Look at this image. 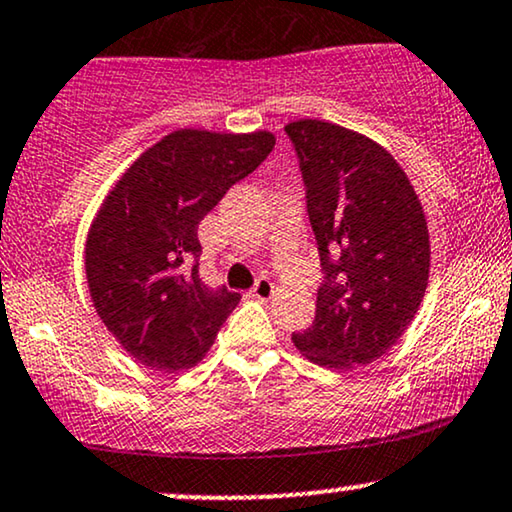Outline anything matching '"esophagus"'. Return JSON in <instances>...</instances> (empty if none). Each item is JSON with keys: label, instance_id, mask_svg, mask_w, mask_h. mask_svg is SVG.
<instances>
[{"label": "esophagus", "instance_id": "esophagus-1", "mask_svg": "<svg viewBox=\"0 0 512 512\" xmlns=\"http://www.w3.org/2000/svg\"><path fill=\"white\" fill-rule=\"evenodd\" d=\"M250 293H252V295H255V297H257V300L267 302V300H271V295H274V283H271L267 276L257 278L255 288H252V290H250Z\"/></svg>", "mask_w": 512, "mask_h": 512}]
</instances>
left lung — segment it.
<instances>
[{
	"instance_id": "1",
	"label": "left lung",
	"mask_w": 512,
	"mask_h": 512,
	"mask_svg": "<svg viewBox=\"0 0 512 512\" xmlns=\"http://www.w3.org/2000/svg\"><path fill=\"white\" fill-rule=\"evenodd\" d=\"M326 281L293 342L347 371L380 359L411 326L430 276V234L409 177L378 141L326 120L288 122Z\"/></svg>"
}]
</instances>
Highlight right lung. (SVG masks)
Returning <instances> with one entry per match:
<instances>
[{
	"instance_id": "1",
	"label": "right lung",
	"mask_w": 512,
	"mask_h": 512,
	"mask_svg": "<svg viewBox=\"0 0 512 512\" xmlns=\"http://www.w3.org/2000/svg\"><path fill=\"white\" fill-rule=\"evenodd\" d=\"M274 144L267 129H174L103 198L84 243V274L96 314L134 361L179 373L215 345L241 295L200 281L198 224Z\"/></svg>"
}]
</instances>
